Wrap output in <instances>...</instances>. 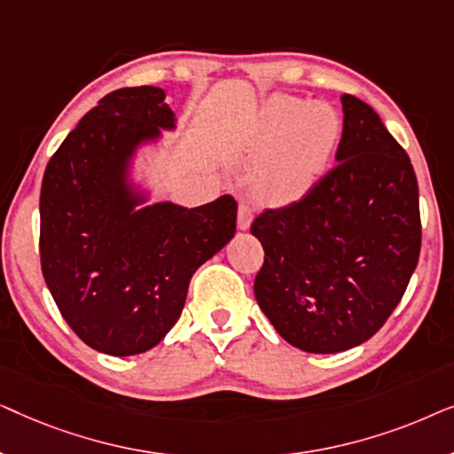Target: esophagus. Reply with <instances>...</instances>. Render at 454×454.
I'll use <instances>...</instances> for the list:
<instances>
[{
	"label": "esophagus",
	"instance_id": "obj_1",
	"mask_svg": "<svg viewBox=\"0 0 454 454\" xmlns=\"http://www.w3.org/2000/svg\"><path fill=\"white\" fill-rule=\"evenodd\" d=\"M252 221H254L252 208L247 207V204H239V208H238V229L239 231H247L252 225Z\"/></svg>",
	"mask_w": 454,
	"mask_h": 454
}]
</instances>
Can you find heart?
<instances>
[{
  "instance_id": "b5f03b06",
  "label": "heart",
  "mask_w": 454,
  "mask_h": 454,
  "mask_svg": "<svg viewBox=\"0 0 454 454\" xmlns=\"http://www.w3.org/2000/svg\"><path fill=\"white\" fill-rule=\"evenodd\" d=\"M340 138V117L322 101L270 97L241 140L238 159L258 165L252 192L266 204H289L306 196L325 176Z\"/></svg>"
}]
</instances>
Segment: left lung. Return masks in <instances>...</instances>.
<instances>
[{"label":"left lung","mask_w":454,"mask_h":454,"mask_svg":"<svg viewBox=\"0 0 454 454\" xmlns=\"http://www.w3.org/2000/svg\"><path fill=\"white\" fill-rule=\"evenodd\" d=\"M337 167L301 200L252 223L264 247L254 295L275 331L308 353L368 340L399 306L421 247L411 160L374 109L340 97Z\"/></svg>","instance_id":"left-lung-1"}]
</instances>
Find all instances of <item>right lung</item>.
<instances>
[{
    "label": "right lung",
    "instance_id": "1",
    "mask_svg": "<svg viewBox=\"0 0 454 454\" xmlns=\"http://www.w3.org/2000/svg\"><path fill=\"white\" fill-rule=\"evenodd\" d=\"M157 86L109 92L61 142L41 185V266L61 316L92 349L126 357L159 345L190 278L235 235L238 202H151L140 154L176 132Z\"/></svg>",
    "mask_w": 454,
    "mask_h": 454
}]
</instances>
